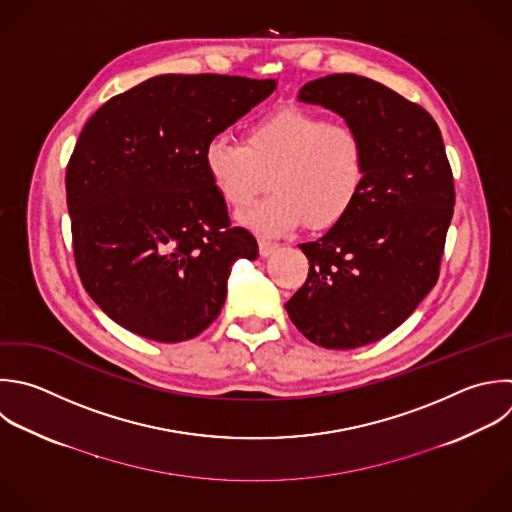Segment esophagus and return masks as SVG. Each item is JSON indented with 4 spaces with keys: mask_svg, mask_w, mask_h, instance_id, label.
Instances as JSON below:
<instances>
[{
    "mask_svg": "<svg viewBox=\"0 0 512 512\" xmlns=\"http://www.w3.org/2000/svg\"><path fill=\"white\" fill-rule=\"evenodd\" d=\"M258 246H260V256H270V254L278 248L276 242L266 240V238H260V240H258Z\"/></svg>",
    "mask_w": 512,
    "mask_h": 512,
    "instance_id": "1",
    "label": "esophagus"
}]
</instances>
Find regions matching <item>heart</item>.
I'll list each match as a JSON object with an SVG mask.
<instances>
[{
	"label": "heart",
	"instance_id": "obj_1",
	"mask_svg": "<svg viewBox=\"0 0 512 512\" xmlns=\"http://www.w3.org/2000/svg\"><path fill=\"white\" fill-rule=\"evenodd\" d=\"M206 172L222 200L240 210L270 186L274 192L240 214L260 234H286L340 222L360 196L366 150L346 124L302 108L276 110L244 134V144L214 136L204 148Z\"/></svg>",
	"mask_w": 512,
	"mask_h": 512
}]
</instances>
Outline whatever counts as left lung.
I'll return each mask as SVG.
<instances>
[{"mask_svg": "<svg viewBox=\"0 0 512 512\" xmlns=\"http://www.w3.org/2000/svg\"><path fill=\"white\" fill-rule=\"evenodd\" d=\"M300 102L340 114L366 150L352 210L320 240L298 244L308 278L284 304L314 344L348 350L398 328L440 274L454 178L432 116L356 74L308 82Z\"/></svg>", "mask_w": 512, "mask_h": 512, "instance_id": "left-lung-1", "label": "left lung"}]
</instances>
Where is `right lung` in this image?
I'll list each match as a JSON object with an SVG mask.
<instances>
[{"label": "right lung", "instance_id": "1", "mask_svg": "<svg viewBox=\"0 0 512 512\" xmlns=\"http://www.w3.org/2000/svg\"><path fill=\"white\" fill-rule=\"evenodd\" d=\"M276 90L274 80L166 74L108 100L66 172L76 268L120 326L182 342L220 314L238 258L256 238L232 226L206 144Z\"/></svg>", "mask_w": 512, "mask_h": 512}]
</instances>
